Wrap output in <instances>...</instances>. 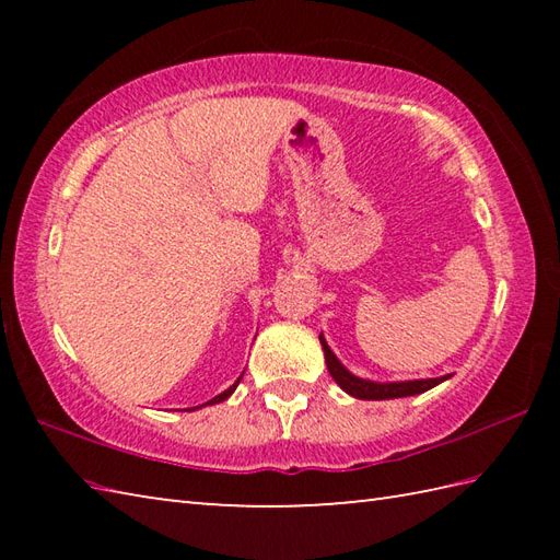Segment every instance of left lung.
Masks as SVG:
<instances>
[{"label":"left lung","instance_id":"8db88e82","mask_svg":"<svg viewBox=\"0 0 560 560\" xmlns=\"http://www.w3.org/2000/svg\"><path fill=\"white\" fill-rule=\"evenodd\" d=\"M319 343H323L329 375L337 380V385L343 392H347V395H351L355 399L413 397V395H421V392L440 385V383H443V380H447V375H445V377H428V380H407V383H373V380H363V377H355L353 373H349L347 368L341 365V361L337 359V355L331 353V349L327 347V341H325L323 335H319Z\"/></svg>","mask_w":560,"mask_h":560}]
</instances>
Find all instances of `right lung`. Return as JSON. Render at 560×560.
Wrapping results in <instances>:
<instances>
[{
  "label": "right lung",
  "mask_w": 560,
  "mask_h": 560,
  "mask_svg": "<svg viewBox=\"0 0 560 560\" xmlns=\"http://www.w3.org/2000/svg\"><path fill=\"white\" fill-rule=\"evenodd\" d=\"M241 377H243V375H241ZM241 377H237V383H241ZM237 383H235V385H231V387L225 389V392H221V395H217V397H213V399H209L207 404H219V401H223V399H229V397L233 395V392H235ZM207 404H201V407H207ZM195 409H199V407H195Z\"/></svg>",
  "instance_id": "1"
}]
</instances>
